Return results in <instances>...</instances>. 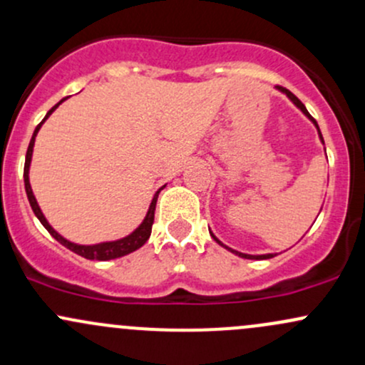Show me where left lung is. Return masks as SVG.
I'll return each mask as SVG.
<instances>
[{
	"instance_id": "left-lung-1",
	"label": "left lung",
	"mask_w": 365,
	"mask_h": 365,
	"mask_svg": "<svg viewBox=\"0 0 365 365\" xmlns=\"http://www.w3.org/2000/svg\"><path fill=\"white\" fill-rule=\"evenodd\" d=\"M277 90H279V91H282V93H284V95H286V97H287V98H289V100H291V102H293V103H294V106H296V107H298V109H299V110H302V112H303V114H305V115H307V118H308V119H310V121H312V123H314V124H315V128H317V131H319V138H320V142H322V143H324L322 133H320V130H319V124H317V121H315V119H314V118H312V115H310V112H308V110H307V107H305V106H303V103H302V100H299L298 97H296V95H293V93H291V91H289V90H286V88H282V86H277ZM210 234H211V237H213V239H215V241L220 244V246H223V247H225V250H228V251H230V253H234V255L241 256V258H246V259H268V258H274V256H275L274 253H268V255H246V253H239V251H235V250H232V247H228V246H225V244H223L222 241H220V239H218V237H216V235H215V234H213V232H211V230H210Z\"/></svg>"
}]
</instances>
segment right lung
Returning a JSON list of instances; mask_svg holds the SVG:
<instances>
[{
	"label": "right lung",
	"mask_w": 365,
	"mask_h": 365,
	"mask_svg": "<svg viewBox=\"0 0 365 365\" xmlns=\"http://www.w3.org/2000/svg\"><path fill=\"white\" fill-rule=\"evenodd\" d=\"M66 98H62L57 106L51 107L50 110L46 112L45 119H43L41 123L36 126L34 133H33V138H31L29 142V147H27V154H26V164H24V185H26V194H27V199H29V204L31 207H33L34 215L38 216V220L41 222V225L46 228L48 232L51 234V237H55L57 241L62 244V246H66L67 250L74 251L76 255L83 256V258L86 259H98V262H107V259H114V258H121L124 255H130L133 253V251H137L138 247H142L143 244L147 242V239L150 237V232H152V223H154V211H155V202H158V195L159 192L163 190V187L159 189L158 192L154 194V197H152V202L149 206V211H147L145 218H143V222L140 223V225L135 228L133 232H131L130 235H126V237L123 239H118V241H107V242H100V244H91V246H85V244H76V242H71L67 241L66 237H62V235L58 234L57 230H55L53 227L48 223V220L45 218V215H43L41 207H39L38 201H36L34 194H33V189H31V182H29V168H31V159H33V149H34V140H36V135H38L39 128H41V124L46 121L48 118L51 115V112H53L60 103L63 102Z\"/></svg>",
	"instance_id": "add662e5"
}]
</instances>
